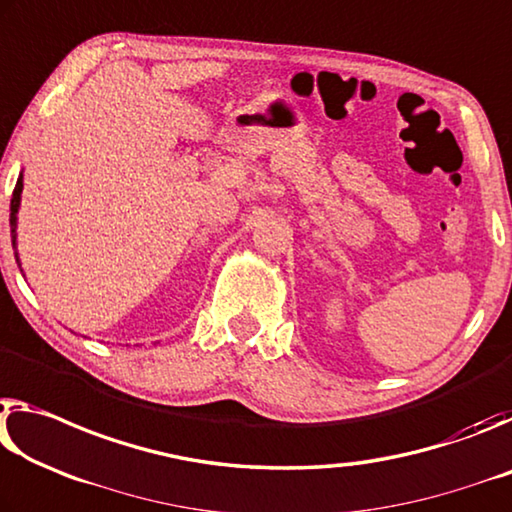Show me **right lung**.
Returning a JSON list of instances; mask_svg holds the SVG:
<instances>
[{"label": "right lung", "mask_w": 512, "mask_h": 512, "mask_svg": "<svg viewBox=\"0 0 512 512\" xmlns=\"http://www.w3.org/2000/svg\"><path fill=\"white\" fill-rule=\"evenodd\" d=\"M20 195H22V177L15 183L13 197H11V238H13V247H15V226H18V206H20ZM15 261H20L18 251H15Z\"/></svg>", "instance_id": "right-lung-1"}]
</instances>
